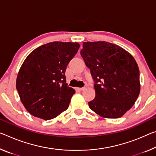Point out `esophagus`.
Returning <instances> with one entry per match:
<instances>
[{"mask_svg": "<svg viewBox=\"0 0 156 156\" xmlns=\"http://www.w3.org/2000/svg\"><path fill=\"white\" fill-rule=\"evenodd\" d=\"M83 90H85V87H78L77 90L78 91H83Z\"/></svg>", "mask_w": 156, "mask_h": 156, "instance_id": "34e87169", "label": "esophagus"}]
</instances>
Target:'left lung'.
Returning <instances> with one entry per match:
<instances>
[{
	"label": "left lung",
	"instance_id": "left-lung-1",
	"mask_svg": "<svg viewBox=\"0 0 156 156\" xmlns=\"http://www.w3.org/2000/svg\"><path fill=\"white\" fill-rule=\"evenodd\" d=\"M80 55L94 82L96 96L89 107L103 117H122L140 94V71L134 58L107 41L84 42Z\"/></svg>",
	"mask_w": 156,
	"mask_h": 156
}]
</instances>
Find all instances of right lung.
<instances>
[{"instance_id":"add662e5","label":"right lung","mask_w":156,"mask_h":156,"mask_svg":"<svg viewBox=\"0 0 156 156\" xmlns=\"http://www.w3.org/2000/svg\"><path fill=\"white\" fill-rule=\"evenodd\" d=\"M79 47L78 43L53 41L34 49L25 60L16 87L32 115L49 120L67 110L75 90L66 83L65 71Z\"/></svg>"}]
</instances>
